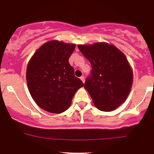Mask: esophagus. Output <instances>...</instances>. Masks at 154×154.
Here are the masks:
<instances>
[{
    "mask_svg": "<svg viewBox=\"0 0 154 154\" xmlns=\"http://www.w3.org/2000/svg\"><path fill=\"white\" fill-rule=\"evenodd\" d=\"M80 80H81L82 81H83V83H84V82H85V77H83V76H82V77H80Z\"/></svg>",
    "mask_w": 154,
    "mask_h": 154,
    "instance_id": "1",
    "label": "esophagus"
}]
</instances>
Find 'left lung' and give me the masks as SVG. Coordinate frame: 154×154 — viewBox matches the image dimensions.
I'll return each mask as SVG.
<instances>
[{
  "instance_id": "8db88e82",
  "label": "left lung",
  "mask_w": 154,
  "mask_h": 154,
  "mask_svg": "<svg viewBox=\"0 0 154 154\" xmlns=\"http://www.w3.org/2000/svg\"><path fill=\"white\" fill-rule=\"evenodd\" d=\"M79 50L91 65L84 88L98 109L110 112L127 99L133 84V71L125 55L105 42L79 45Z\"/></svg>"
}]
</instances>
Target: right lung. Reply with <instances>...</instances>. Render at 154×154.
<instances>
[{
	"mask_svg": "<svg viewBox=\"0 0 154 154\" xmlns=\"http://www.w3.org/2000/svg\"><path fill=\"white\" fill-rule=\"evenodd\" d=\"M75 47L56 40L48 42L35 51L27 65L29 91L45 111L61 113L67 110L76 91L84 86L68 63Z\"/></svg>",
	"mask_w": 154,
	"mask_h": 154,
	"instance_id": "right-lung-1",
	"label": "right lung"
}]
</instances>
